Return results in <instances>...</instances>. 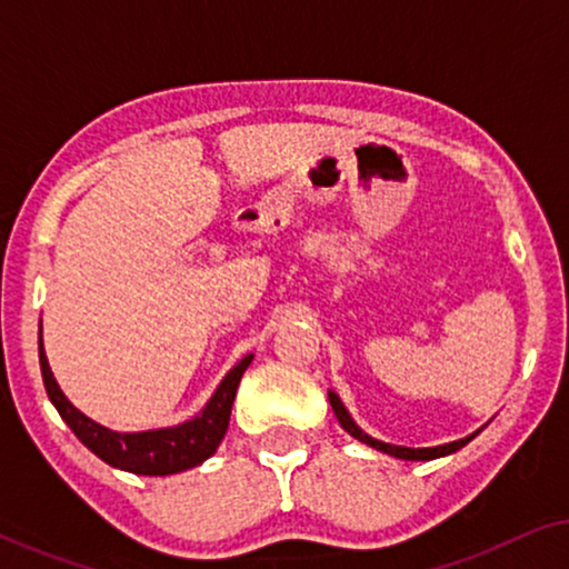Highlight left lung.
<instances>
[{
	"mask_svg": "<svg viewBox=\"0 0 569 569\" xmlns=\"http://www.w3.org/2000/svg\"><path fill=\"white\" fill-rule=\"evenodd\" d=\"M329 401H331L333 415H337L341 427H345V430H347L349 435H352V438H357L360 442H365V446H370V448H376V450H383V453L393 456V458H403V461H432V458L456 453V450H461L471 438H477V432H473V435H469V438L456 440V442H448V446H438V448H403V446H388V442H380V440H376V438H370L368 432H362L360 427H357V425L352 422V417H349V411L345 409V403H341V399H339L337 393H329Z\"/></svg>",
	"mask_w": 569,
	"mask_h": 569,
	"instance_id": "obj_1",
	"label": "left lung"
}]
</instances>
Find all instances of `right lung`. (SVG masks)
<instances>
[{
  "label": "right lung",
  "mask_w": 569,
  "mask_h": 569,
  "mask_svg": "<svg viewBox=\"0 0 569 569\" xmlns=\"http://www.w3.org/2000/svg\"><path fill=\"white\" fill-rule=\"evenodd\" d=\"M38 360H41V376L46 393L61 419L69 425L82 446H88L98 458H103L106 463L116 466L121 471L131 473H144V477H168V473H178L186 469H193L201 461H207L220 446L224 432L230 425V409L236 401V391L240 378L248 365H251L253 355H248L232 368L224 380L217 388L212 399L201 415H197L189 422L168 427V430H152V432H113L92 422L82 415L80 409H74L67 401V396L61 393V388L53 380V372L46 360L41 333H38Z\"/></svg>",
  "instance_id": "1"
}]
</instances>
